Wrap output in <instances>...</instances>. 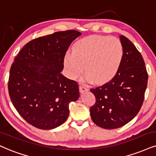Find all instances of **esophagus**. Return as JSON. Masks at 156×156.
<instances>
[{"mask_svg":"<svg viewBox=\"0 0 156 156\" xmlns=\"http://www.w3.org/2000/svg\"><path fill=\"white\" fill-rule=\"evenodd\" d=\"M87 90H88V89L87 87H84V86H82V85L80 86V92L81 93H84V92L87 91Z\"/></svg>","mask_w":156,"mask_h":156,"instance_id":"1","label":"esophagus"}]
</instances>
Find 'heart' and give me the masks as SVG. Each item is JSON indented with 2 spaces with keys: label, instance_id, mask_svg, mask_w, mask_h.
<instances>
[{
  "label": "heart",
  "instance_id": "heart-1",
  "mask_svg": "<svg viewBox=\"0 0 156 156\" xmlns=\"http://www.w3.org/2000/svg\"><path fill=\"white\" fill-rule=\"evenodd\" d=\"M123 58L124 49L118 38L95 34L76 42L72 53L65 55L63 65L72 80L78 78L84 67L86 81L103 84L116 76Z\"/></svg>",
  "mask_w": 156,
  "mask_h": 156
}]
</instances>
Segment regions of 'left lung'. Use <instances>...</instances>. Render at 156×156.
Returning a JSON list of instances; mask_svg holds the SVG:
<instances>
[{
  "label": "left lung",
  "mask_w": 156,
  "mask_h": 156,
  "mask_svg": "<svg viewBox=\"0 0 156 156\" xmlns=\"http://www.w3.org/2000/svg\"><path fill=\"white\" fill-rule=\"evenodd\" d=\"M124 58L111 81L90 91L95 103L90 108L93 122L100 127L113 129L132 120L143 105L148 74L143 58L134 44L120 35Z\"/></svg>",
  "instance_id": "8db88e82"
}]
</instances>
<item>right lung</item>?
I'll use <instances>...</instances> for the list:
<instances>
[{
	"mask_svg": "<svg viewBox=\"0 0 156 156\" xmlns=\"http://www.w3.org/2000/svg\"><path fill=\"white\" fill-rule=\"evenodd\" d=\"M81 32H57L30 41L11 65L9 93L17 112L28 124L51 129L66 122L69 105L80 97L77 82L61 72L70 44Z\"/></svg>",
	"mask_w": 156,
	"mask_h": 156,
	"instance_id": "obj_1",
	"label": "right lung"
}]
</instances>
